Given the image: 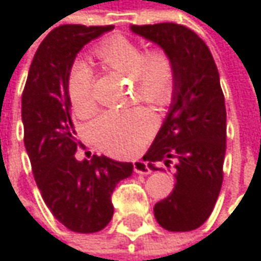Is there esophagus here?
<instances>
[{
  "label": "esophagus",
  "instance_id": "obj_1",
  "mask_svg": "<svg viewBox=\"0 0 261 261\" xmlns=\"http://www.w3.org/2000/svg\"><path fill=\"white\" fill-rule=\"evenodd\" d=\"M133 168H134V172H136V174H142V175L151 174L149 166H148L145 162H142V160H136V162L133 163Z\"/></svg>",
  "mask_w": 261,
  "mask_h": 261
}]
</instances>
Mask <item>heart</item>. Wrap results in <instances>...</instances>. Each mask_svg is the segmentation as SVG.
I'll return each mask as SVG.
<instances>
[{
  "mask_svg": "<svg viewBox=\"0 0 261 261\" xmlns=\"http://www.w3.org/2000/svg\"><path fill=\"white\" fill-rule=\"evenodd\" d=\"M96 57L110 69L118 71L133 81L137 99L163 107L175 93L177 72L172 59L162 49H145L122 36L106 39L95 48ZM66 93L75 115L86 116L95 107L93 74L89 65L75 62L68 74ZM154 116L143 107L107 110L98 115L89 125L93 142L113 155L136 152L154 130Z\"/></svg>",
  "mask_w": 261,
  "mask_h": 261,
  "instance_id": "b5f03b06",
  "label": "heart"
}]
</instances>
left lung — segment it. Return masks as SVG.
<instances>
[{"label": "left lung", "mask_w": 261, "mask_h": 261, "mask_svg": "<svg viewBox=\"0 0 261 261\" xmlns=\"http://www.w3.org/2000/svg\"><path fill=\"white\" fill-rule=\"evenodd\" d=\"M133 33L157 43L172 59L177 84L169 113L143 160H175V187L154 205L168 231H192L213 212L224 180L227 110L219 72L204 40L174 22L131 25Z\"/></svg>", "instance_id": "1"}]
</instances>
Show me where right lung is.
Instances as JSON below:
<instances>
[{
	"instance_id": "obj_1",
	"label": "right lung",
	"mask_w": 261,
	"mask_h": 261,
	"mask_svg": "<svg viewBox=\"0 0 261 261\" xmlns=\"http://www.w3.org/2000/svg\"><path fill=\"white\" fill-rule=\"evenodd\" d=\"M113 25L66 24L39 45L22 92L24 143L34 180L54 218L75 233H96L113 216L116 184L133 174V163L93 155L79 162V145L66 80L79 51Z\"/></svg>"
}]
</instances>
